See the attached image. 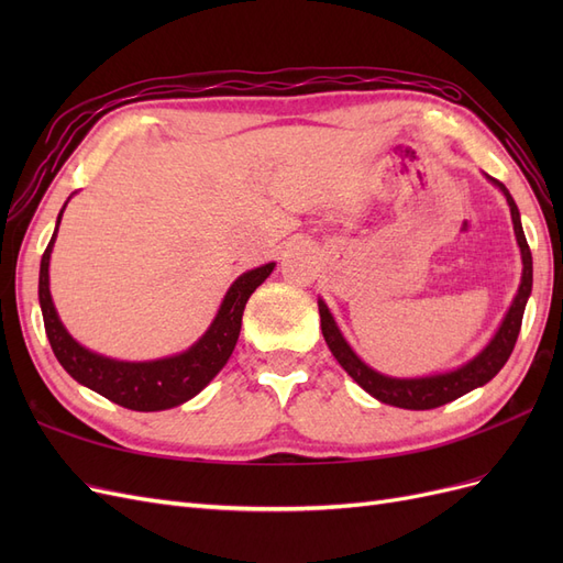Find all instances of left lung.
Wrapping results in <instances>:
<instances>
[{"label":"left lung","instance_id":"left-lung-1","mask_svg":"<svg viewBox=\"0 0 563 563\" xmlns=\"http://www.w3.org/2000/svg\"><path fill=\"white\" fill-rule=\"evenodd\" d=\"M493 183H496L505 192L509 211H512L515 234H517V242L521 249V261H523V275H521L519 294L512 302V308H509L500 331L496 333V338L490 340L488 347L479 356H474L470 364H465L457 371L441 373V376H430V378H411V380L387 378V376H383V373L368 368L360 360V356L350 350L345 338L340 335L331 312L327 310V305L319 300L321 333H323V340H327L329 350L333 352L338 364L343 366L350 376L378 401L389 404V406H399V408H411V411H428V408L444 406L457 397L467 395L470 389L486 385L505 366L509 354H512V350L517 345V338H519V329H521L526 300H528V296H531V286H533V258H531V249H528V242H526L519 209H517L512 195L507 192V187L500 180L493 178Z\"/></svg>","mask_w":563,"mask_h":563}]
</instances>
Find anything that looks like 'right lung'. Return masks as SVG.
Instances as JSON below:
<instances>
[{
	"label": "right lung",
	"mask_w": 563,
	"mask_h": 563,
	"mask_svg": "<svg viewBox=\"0 0 563 563\" xmlns=\"http://www.w3.org/2000/svg\"><path fill=\"white\" fill-rule=\"evenodd\" d=\"M54 240L56 232L51 236V242L42 255L40 267V305L51 350H54L60 366L70 373L77 383L87 385L89 389L98 391V395H103L106 399L119 406L131 408V411H164V408H174L187 399H192L197 391L207 387L216 373L228 364L230 354L236 345L246 300L251 298L255 288L269 277L272 267H275V263H267L263 267L244 272V275L230 286L211 329L187 352L159 362L129 364L106 360V356L84 350L79 343H75L70 333L63 329L54 308V300H51L48 294V258Z\"/></svg>",
	"instance_id": "right-lung-1"
}]
</instances>
